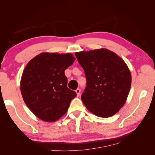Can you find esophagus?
Instances as JSON below:
<instances>
[{"mask_svg":"<svg viewBox=\"0 0 155 155\" xmlns=\"http://www.w3.org/2000/svg\"><path fill=\"white\" fill-rule=\"evenodd\" d=\"M76 93H77V96H80V94H81V90L79 88H78V89H77V90H76Z\"/></svg>","mask_w":155,"mask_h":155,"instance_id":"34e87169","label":"esophagus"}]
</instances>
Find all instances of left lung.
Instances as JSON below:
<instances>
[{
    "instance_id": "obj_1",
    "label": "left lung",
    "mask_w": 155,
    "mask_h": 155,
    "mask_svg": "<svg viewBox=\"0 0 155 155\" xmlns=\"http://www.w3.org/2000/svg\"><path fill=\"white\" fill-rule=\"evenodd\" d=\"M85 72L87 85L81 96L89 111L101 117L115 115L124 105L131 85V75L121 57L101 48L75 53Z\"/></svg>"
}]
</instances>
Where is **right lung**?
Wrapping results in <instances>:
<instances>
[{"instance_id": "right-lung-1", "label": "right lung", "mask_w": 155, "mask_h": 155, "mask_svg": "<svg viewBox=\"0 0 155 155\" xmlns=\"http://www.w3.org/2000/svg\"><path fill=\"white\" fill-rule=\"evenodd\" d=\"M74 60L70 53L42 52L26 65L20 81L21 94L28 109L41 120H58L77 96L68 88L64 72Z\"/></svg>"}]
</instances>
